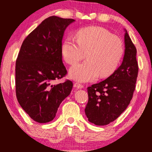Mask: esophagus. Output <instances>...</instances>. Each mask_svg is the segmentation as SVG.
Returning a JSON list of instances; mask_svg holds the SVG:
<instances>
[{"instance_id": "obj_1", "label": "esophagus", "mask_w": 152, "mask_h": 152, "mask_svg": "<svg viewBox=\"0 0 152 152\" xmlns=\"http://www.w3.org/2000/svg\"><path fill=\"white\" fill-rule=\"evenodd\" d=\"M74 87H76V88H82L83 87V86L82 84H81V83H77V82H76V83H74Z\"/></svg>"}]
</instances>
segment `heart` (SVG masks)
<instances>
[{
    "label": "heart",
    "mask_w": 152,
    "mask_h": 152,
    "mask_svg": "<svg viewBox=\"0 0 152 152\" xmlns=\"http://www.w3.org/2000/svg\"><path fill=\"white\" fill-rule=\"evenodd\" d=\"M63 58L67 64H76L85 57V61L70 69L69 76L81 82L107 77L116 70L124 53L120 38L104 28L91 26L80 29L77 40L67 38L61 47ZM87 54H86V53Z\"/></svg>",
    "instance_id": "heart-1"
}]
</instances>
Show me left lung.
Here are the masks:
<instances>
[{"mask_svg":"<svg viewBox=\"0 0 152 152\" xmlns=\"http://www.w3.org/2000/svg\"><path fill=\"white\" fill-rule=\"evenodd\" d=\"M125 50L121 66L109 77L87 88L88 101L85 114L97 126L116 120L130 104L138 76L137 49L126 30Z\"/></svg>","mask_w":152,"mask_h":152,"instance_id":"left-lung-1","label":"left lung"}]
</instances>
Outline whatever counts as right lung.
Here are the masks:
<instances>
[{"label":"right lung","mask_w":152,"mask_h":152,"mask_svg":"<svg viewBox=\"0 0 152 152\" xmlns=\"http://www.w3.org/2000/svg\"><path fill=\"white\" fill-rule=\"evenodd\" d=\"M75 20L50 16L23 42L15 62V94L29 116L38 123L55 118L61 103L69 95L73 83L53 85L67 74L62 61L64 31Z\"/></svg>","instance_id":"add662e5"}]
</instances>
